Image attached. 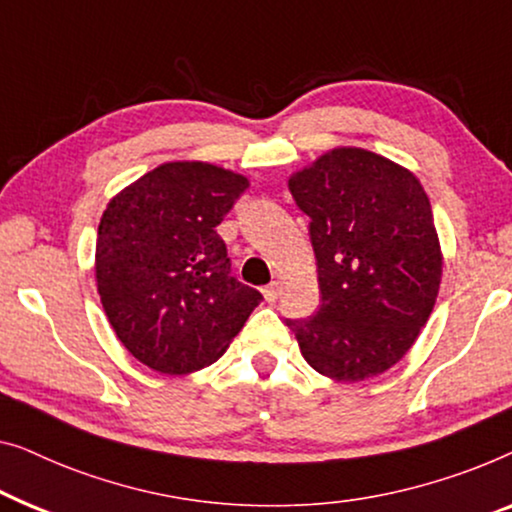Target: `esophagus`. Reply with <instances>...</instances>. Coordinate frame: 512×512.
Segmentation results:
<instances>
[{
  "instance_id": "esophagus-1",
  "label": "esophagus",
  "mask_w": 512,
  "mask_h": 512,
  "mask_svg": "<svg viewBox=\"0 0 512 512\" xmlns=\"http://www.w3.org/2000/svg\"><path fill=\"white\" fill-rule=\"evenodd\" d=\"M262 292H264V299L269 301V304H273V301L280 297V283H278V280H273V283L269 287H264Z\"/></svg>"
}]
</instances>
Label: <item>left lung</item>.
Here are the masks:
<instances>
[{"instance_id":"left-lung-1","label":"left lung","mask_w":512,"mask_h":512,"mask_svg":"<svg viewBox=\"0 0 512 512\" xmlns=\"http://www.w3.org/2000/svg\"><path fill=\"white\" fill-rule=\"evenodd\" d=\"M311 218L322 304L287 320L315 371L338 383L380 376L434 311L443 253L427 192L413 171L364 148H334L290 176Z\"/></svg>"}]
</instances>
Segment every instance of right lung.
Instances as JSON below:
<instances>
[{"label":"right lung","mask_w":512,"mask_h":512,"mask_svg":"<svg viewBox=\"0 0 512 512\" xmlns=\"http://www.w3.org/2000/svg\"><path fill=\"white\" fill-rule=\"evenodd\" d=\"M248 185L208 162H167L106 206L97 292L115 336L153 371L185 376L213 364L262 301L232 276L215 232Z\"/></svg>","instance_id":"1"}]
</instances>
